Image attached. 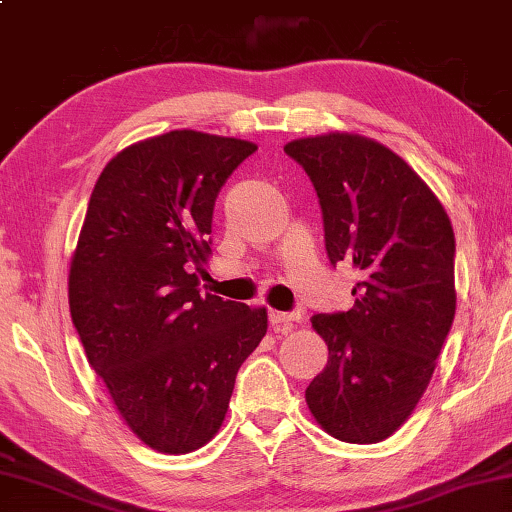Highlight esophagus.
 <instances>
[{
	"instance_id": "1",
	"label": "esophagus",
	"mask_w": 512,
	"mask_h": 512,
	"mask_svg": "<svg viewBox=\"0 0 512 512\" xmlns=\"http://www.w3.org/2000/svg\"><path fill=\"white\" fill-rule=\"evenodd\" d=\"M268 320H271L273 327H286V329H291V327H293V322L300 320V313L271 311V313H268Z\"/></svg>"
}]
</instances>
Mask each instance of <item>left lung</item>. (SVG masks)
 Masks as SVG:
<instances>
[{"mask_svg":"<svg viewBox=\"0 0 512 512\" xmlns=\"http://www.w3.org/2000/svg\"><path fill=\"white\" fill-rule=\"evenodd\" d=\"M284 152L318 194L331 266L362 275L353 309L313 315L329 362L306 405L336 439L378 443L414 412L452 327V224L421 176L371 138H300Z\"/></svg>","mask_w":512,"mask_h":512,"instance_id":"1","label":"left lung"}]
</instances>
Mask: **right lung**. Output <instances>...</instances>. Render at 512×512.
<instances>
[{
    "instance_id": "add662e5",
    "label": "right lung",
    "mask_w": 512,
    "mask_h": 512,
    "mask_svg": "<svg viewBox=\"0 0 512 512\" xmlns=\"http://www.w3.org/2000/svg\"><path fill=\"white\" fill-rule=\"evenodd\" d=\"M257 145L192 129L114 156L91 192L69 271L89 365L145 445L188 454L224 423L266 309L199 293L215 199Z\"/></svg>"
}]
</instances>
